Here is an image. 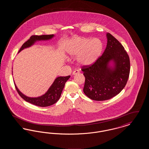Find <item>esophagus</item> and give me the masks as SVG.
Listing matches in <instances>:
<instances>
[{
  "label": "esophagus",
  "instance_id": "obj_1",
  "mask_svg": "<svg viewBox=\"0 0 149 149\" xmlns=\"http://www.w3.org/2000/svg\"><path fill=\"white\" fill-rule=\"evenodd\" d=\"M78 73H79V70H75V71H74L72 72V74H73V75H75V74H78Z\"/></svg>",
  "mask_w": 149,
  "mask_h": 149
}]
</instances>
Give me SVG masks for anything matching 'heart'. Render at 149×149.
Listing matches in <instances>:
<instances>
[{
	"mask_svg": "<svg viewBox=\"0 0 149 149\" xmlns=\"http://www.w3.org/2000/svg\"><path fill=\"white\" fill-rule=\"evenodd\" d=\"M103 49V43L99 38L86 37L72 38L66 48L71 56H78V63L83 66H89L95 63L100 56Z\"/></svg>",
	"mask_w": 149,
	"mask_h": 149,
	"instance_id": "1",
	"label": "heart"
}]
</instances>
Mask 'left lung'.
<instances>
[{
	"mask_svg": "<svg viewBox=\"0 0 149 149\" xmlns=\"http://www.w3.org/2000/svg\"><path fill=\"white\" fill-rule=\"evenodd\" d=\"M106 49L97 61L89 66H83L85 77L83 92L90 99L102 101L119 94L127 82L130 71V57L123 46L114 36L107 33ZM111 60L115 62L114 70L108 67Z\"/></svg>",
	"mask_w": 149,
	"mask_h": 149,
	"instance_id": "obj_1",
	"label": "left lung"
}]
</instances>
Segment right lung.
<instances>
[{"instance_id": "add662e5", "label": "right lung", "mask_w": 149, "mask_h": 149, "mask_svg": "<svg viewBox=\"0 0 149 149\" xmlns=\"http://www.w3.org/2000/svg\"><path fill=\"white\" fill-rule=\"evenodd\" d=\"M53 37L54 35L32 36L29 38V39L26 42L23 43L18 52H19L21 50L24 49V48L28 47L32 45L36 41L47 40L51 39ZM70 76L69 75L67 77H59L57 78L55 80L54 83L50 86L48 91L44 95H43L42 96L37 98H29L26 97L18 89L16 85H15V86L19 95L26 102L37 106L42 107L50 106L56 103L58 101V100L60 99L65 83L67 81V80L70 78Z\"/></svg>"}]
</instances>
